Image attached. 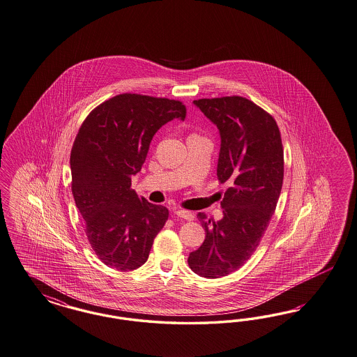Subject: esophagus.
Instances as JSON below:
<instances>
[{
    "instance_id": "obj_1",
    "label": "esophagus",
    "mask_w": 357,
    "mask_h": 357,
    "mask_svg": "<svg viewBox=\"0 0 357 357\" xmlns=\"http://www.w3.org/2000/svg\"><path fill=\"white\" fill-rule=\"evenodd\" d=\"M174 213H175L178 218H182V219L188 220V222L194 220V218H195L192 212H190V211H185V209L176 208L175 211H174Z\"/></svg>"
}]
</instances>
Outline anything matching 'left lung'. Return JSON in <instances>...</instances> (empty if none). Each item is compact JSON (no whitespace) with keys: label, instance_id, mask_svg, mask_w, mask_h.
I'll use <instances>...</instances> for the list:
<instances>
[{"label":"left lung","instance_id":"1","mask_svg":"<svg viewBox=\"0 0 357 357\" xmlns=\"http://www.w3.org/2000/svg\"><path fill=\"white\" fill-rule=\"evenodd\" d=\"M194 105L219 129L218 178L231 187L220 203L222 220L197 213L206 238L188 265L200 277L220 278L245 264L269 225L282 190V141L275 120L248 98H200Z\"/></svg>","mask_w":357,"mask_h":357}]
</instances>
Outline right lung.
<instances>
[{"label":"right lung","mask_w":357,"mask_h":357,"mask_svg":"<svg viewBox=\"0 0 357 357\" xmlns=\"http://www.w3.org/2000/svg\"><path fill=\"white\" fill-rule=\"evenodd\" d=\"M176 100L123 93L86 116L71 150L73 195L86 220L88 241L107 266L135 271L148 261L169 209L130 188L154 135L165 123L185 121Z\"/></svg>","instance_id":"obj_1"}]
</instances>
